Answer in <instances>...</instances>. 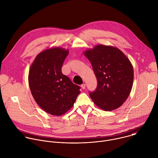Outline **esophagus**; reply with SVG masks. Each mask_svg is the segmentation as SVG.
<instances>
[{
	"mask_svg": "<svg viewBox=\"0 0 158 158\" xmlns=\"http://www.w3.org/2000/svg\"><path fill=\"white\" fill-rule=\"evenodd\" d=\"M81 87H82V89H84L85 88V84H82V85H81Z\"/></svg>",
	"mask_w": 158,
	"mask_h": 158,
	"instance_id": "1",
	"label": "esophagus"
}]
</instances>
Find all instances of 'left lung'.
<instances>
[{"instance_id":"8db88e82","label":"left lung","mask_w":158,"mask_h":158,"mask_svg":"<svg viewBox=\"0 0 158 158\" xmlns=\"http://www.w3.org/2000/svg\"><path fill=\"white\" fill-rule=\"evenodd\" d=\"M90 61L97 79L96 90L89 94L94 103L104 111L122 106L131 92L133 68L127 56L118 48L97 44L83 51Z\"/></svg>"}]
</instances>
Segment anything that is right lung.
Listing matches in <instances>:
<instances>
[{"label":"right lung","instance_id":"obj_1","mask_svg":"<svg viewBox=\"0 0 158 158\" xmlns=\"http://www.w3.org/2000/svg\"><path fill=\"white\" fill-rule=\"evenodd\" d=\"M68 53V49L48 48L36 56L29 69L28 84L32 96L44 111L52 115L66 114L81 93L80 87L61 72Z\"/></svg>","mask_w":158,"mask_h":158}]
</instances>
